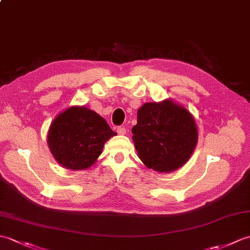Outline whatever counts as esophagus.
Returning a JSON list of instances; mask_svg holds the SVG:
<instances>
[{"mask_svg": "<svg viewBox=\"0 0 250 250\" xmlns=\"http://www.w3.org/2000/svg\"><path fill=\"white\" fill-rule=\"evenodd\" d=\"M117 133H118L119 135H125V133H126L125 127V126H118L117 127Z\"/></svg>", "mask_w": 250, "mask_h": 250, "instance_id": "obj_1", "label": "esophagus"}]
</instances>
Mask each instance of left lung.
<instances>
[{
    "label": "left lung",
    "mask_w": 250,
    "mask_h": 250,
    "mask_svg": "<svg viewBox=\"0 0 250 250\" xmlns=\"http://www.w3.org/2000/svg\"><path fill=\"white\" fill-rule=\"evenodd\" d=\"M132 133L139 159L159 172H170L187 163L198 139L189 112L168 100L144 104Z\"/></svg>",
    "instance_id": "obj_1"
}]
</instances>
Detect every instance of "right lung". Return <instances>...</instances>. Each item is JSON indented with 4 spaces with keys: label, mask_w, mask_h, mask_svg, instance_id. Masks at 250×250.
<instances>
[{
    "label": "right lung",
    "mask_w": 250,
    "mask_h": 250,
    "mask_svg": "<svg viewBox=\"0 0 250 250\" xmlns=\"http://www.w3.org/2000/svg\"><path fill=\"white\" fill-rule=\"evenodd\" d=\"M116 135L105 119L86 107L73 106L51 125L48 143L55 160L72 170L88 168L101 154L107 139Z\"/></svg>",
    "instance_id": "right-lung-1"
}]
</instances>
